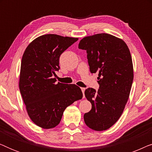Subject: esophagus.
<instances>
[{"label":"esophagus","mask_w":152,"mask_h":152,"mask_svg":"<svg viewBox=\"0 0 152 152\" xmlns=\"http://www.w3.org/2000/svg\"><path fill=\"white\" fill-rule=\"evenodd\" d=\"M81 89H82V93H83V97H85V95H84L85 88H81Z\"/></svg>","instance_id":"1"}]
</instances>
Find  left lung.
Returning <instances> with one entry per match:
<instances>
[{
    "label": "left lung",
    "instance_id": "8db88e82",
    "mask_svg": "<svg viewBox=\"0 0 152 152\" xmlns=\"http://www.w3.org/2000/svg\"><path fill=\"white\" fill-rule=\"evenodd\" d=\"M78 48L86 51L91 73L99 74L98 91H85L92 108L84 122L93 130H107L119 119L129 96L134 80L130 51L122 39L106 33L84 37Z\"/></svg>",
    "mask_w": 152,
    "mask_h": 152
}]
</instances>
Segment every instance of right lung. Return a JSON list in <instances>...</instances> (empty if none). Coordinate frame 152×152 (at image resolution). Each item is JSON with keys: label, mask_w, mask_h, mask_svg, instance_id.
I'll use <instances>...</instances> for the list:
<instances>
[{"label": "right lung", "mask_w": 152, "mask_h": 152, "mask_svg": "<svg viewBox=\"0 0 152 152\" xmlns=\"http://www.w3.org/2000/svg\"><path fill=\"white\" fill-rule=\"evenodd\" d=\"M77 38L45 34L30 43L20 64L19 88L30 119L43 129L55 127L66 108L82 98L80 87L56 83L59 57Z\"/></svg>", "instance_id": "add662e5"}]
</instances>
